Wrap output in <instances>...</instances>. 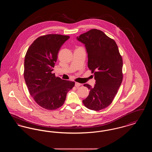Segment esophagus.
Instances as JSON below:
<instances>
[{
    "label": "esophagus",
    "mask_w": 152,
    "mask_h": 152,
    "mask_svg": "<svg viewBox=\"0 0 152 152\" xmlns=\"http://www.w3.org/2000/svg\"><path fill=\"white\" fill-rule=\"evenodd\" d=\"M80 86H81V84H80L79 83H77V82L75 83V87H80Z\"/></svg>",
    "instance_id": "34e87169"
}]
</instances>
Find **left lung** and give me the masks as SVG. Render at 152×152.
I'll use <instances>...</instances> for the list:
<instances>
[{"instance_id": "obj_1", "label": "left lung", "mask_w": 152, "mask_h": 152, "mask_svg": "<svg viewBox=\"0 0 152 152\" xmlns=\"http://www.w3.org/2000/svg\"><path fill=\"white\" fill-rule=\"evenodd\" d=\"M77 39L85 44L88 66L96 80L94 87L84 85L90 91L83 102L87 108L100 110L112 102L121 84L123 58L115 41L101 30L91 29Z\"/></svg>"}]
</instances>
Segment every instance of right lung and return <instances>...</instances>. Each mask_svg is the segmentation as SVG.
Segmentation results:
<instances>
[{"mask_svg": "<svg viewBox=\"0 0 152 152\" xmlns=\"http://www.w3.org/2000/svg\"><path fill=\"white\" fill-rule=\"evenodd\" d=\"M69 36L48 34L31 44L24 58V77L29 94L36 103L47 110L61 107L75 82L61 79L52 72L61 45Z\"/></svg>", "mask_w": 152, "mask_h": 152, "instance_id": "add662e5", "label": "right lung"}]
</instances>
